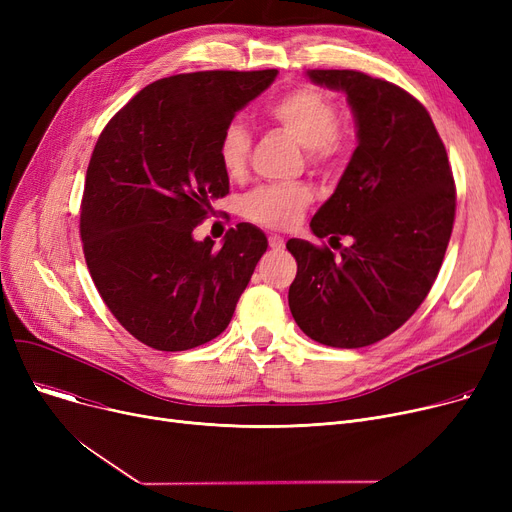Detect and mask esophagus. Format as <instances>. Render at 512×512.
Returning a JSON list of instances; mask_svg holds the SVG:
<instances>
[{"mask_svg":"<svg viewBox=\"0 0 512 512\" xmlns=\"http://www.w3.org/2000/svg\"><path fill=\"white\" fill-rule=\"evenodd\" d=\"M270 247H272L274 251L284 249V238L278 236V234H272V236H270Z\"/></svg>","mask_w":512,"mask_h":512,"instance_id":"obj_1","label":"esophagus"}]
</instances>
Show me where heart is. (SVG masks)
I'll return each mask as SVG.
<instances>
[{
  "label": "heart",
  "mask_w": 512,
  "mask_h": 512,
  "mask_svg": "<svg viewBox=\"0 0 512 512\" xmlns=\"http://www.w3.org/2000/svg\"><path fill=\"white\" fill-rule=\"evenodd\" d=\"M265 116L303 145L311 164L332 166L346 151V130L338 124V107L330 95L313 87L284 93L267 105ZM251 151L249 130L240 122H230L218 143V159L230 178H240L247 170ZM311 201L307 186H259L242 199V215L265 228H286L301 218Z\"/></svg>",
  "instance_id": "obj_1"
}]
</instances>
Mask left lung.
I'll use <instances>...</instances> for the list:
<instances>
[{"instance_id": "1", "label": "left lung", "mask_w": 512, "mask_h": 512, "mask_svg": "<svg viewBox=\"0 0 512 512\" xmlns=\"http://www.w3.org/2000/svg\"><path fill=\"white\" fill-rule=\"evenodd\" d=\"M346 95L357 149L334 195L317 209V238H351L340 255L290 238L297 278L290 313L315 342L361 348L398 330L432 288L454 222V180L425 107L400 87L357 70H307Z\"/></svg>"}]
</instances>
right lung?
Returning <instances> with one entry per match:
<instances>
[{
	"instance_id": "add662e5",
	"label": "right lung",
	"mask_w": 512,
	"mask_h": 512,
	"mask_svg": "<svg viewBox=\"0 0 512 512\" xmlns=\"http://www.w3.org/2000/svg\"><path fill=\"white\" fill-rule=\"evenodd\" d=\"M278 70H209L155 80L107 122L87 170L80 238L105 305L157 351L220 336L267 251L242 222L220 249L193 230L226 197L222 130Z\"/></svg>"
}]
</instances>
